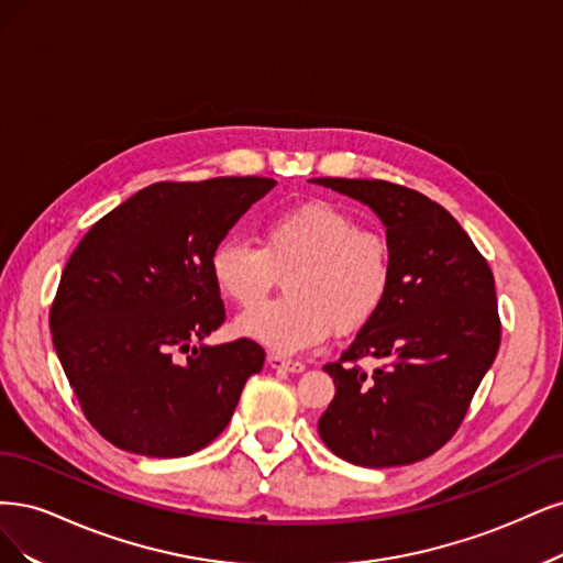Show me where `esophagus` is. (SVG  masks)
Here are the masks:
<instances>
[{
    "label": "esophagus",
    "mask_w": 563,
    "mask_h": 563,
    "mask_svg": "<svg viewBox=\"0 0 563 563\" xmlns=\"http://www.w3.org/2000/svg\"><path fill=\"white\" fill-rule=\"evenodd\" d=\"M266 365H268L271 369H278V372L283 369V372H292V374H301V372L306 369L303 362L287 360V357L278 355V353H268V355H266Z\"/></svg>",
    "instance_id": "1"
}]
</instances>
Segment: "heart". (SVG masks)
<instances>
[{
	"mask_svg": "<svg viewBox=\"0 0 563 563\" xmlns=\"http://www.w3.org/2000/svg\"><path fill=\"white\" fill-rule=\"evenodd\" d=\"M294 266L288 297L235 320V332L278 353H297L332 330L353 332L369 322L390 287V247L384 235L332 203L313 201L271 217L262 245L229 239L212 252L210 271L220 292L254 308L275 282V268Z\"/></svg>",
	"mask_w": 563,
	"mask_h": 563,
	"instance_id": "1",
	"label": "heart"
}]
</instances>
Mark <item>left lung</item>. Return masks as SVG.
Wrapping results in <instances>:
<instances>
[{
  "label": "left lung",
  "mask_w": 563,
  "mask_h": 563,
  "mask_svg": "<svg viewBox=\"0 0 563 563\" xmlns=\"http://www.w3.org/2000/svg\"><path fill=\"white\" fill-rule=\"evenodd\" d=\"M311 183L365 203L386 227L390 287L349 351L322 369L334 400L318 421L322 442L362 467H393L438 451L461 426L494 365L500 320L494 274L453 217L428 196L384 179ZM372 356V375L352 365Z\"/></svg>",
  "instance_id": "8db88e82"
}]
</instances>
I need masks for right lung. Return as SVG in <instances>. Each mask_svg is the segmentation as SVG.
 Returning <instances> with one entry per match:
<instances>
[{
	"label": "right lung",
	"mask_w": 563,
	"mask_h": 563,
	"mask_svg": "<svg viewBox=\"0 0 563 563\" xmlns=\"http://www.w3.org/2000/svg\"><path fill=\"white\" fill-rule=\"evenodd\" d=\"M276 179L158 183L90 227L63 271L51 334L77 400L107 442L152 459L208 446L264 351L208 346L224 322L210 260Z\"/></svg>",
	"instance_id": "add662e5"
}]
</instances>
